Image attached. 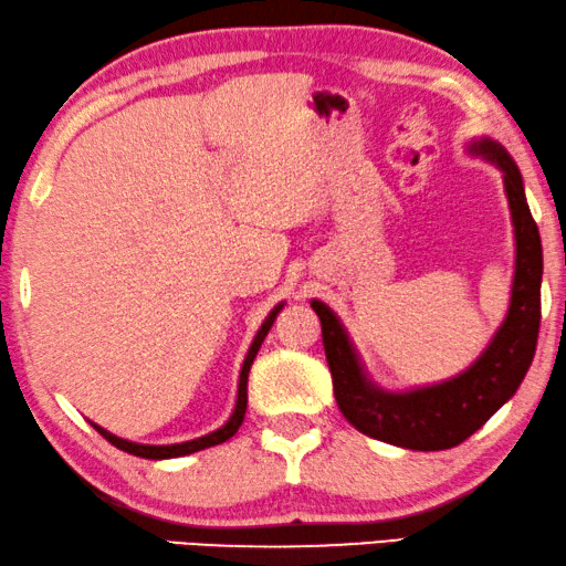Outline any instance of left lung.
<instances>
[{
	"label": "left lung",
	"mask_w": 566,
	"mask_h": 566,
	"mask_svg": "<svg viewBox=\"0 0 566 566\" xmlns=\"http://www.w3.org/2000/svg\"><path fill=\"white\" fill-rule=\"evenodd\" d=\"M474 150L490 156L503 169L518 256H515L511 310L503 328L472 369L443 385L416 389V392H381L366 381L338 317L323 302L313 300V310L323 325V348L331 366L333 395L348 423L369 439L412 451H441L459 446L511 400L536 354L541 274H544L538 226L525 202L518 166L505 154V148L482 140Z\"/></svg>",
	"instance_id": "left-lung-1"
}]
</instances>
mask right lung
I'll return each instance as SVG.
<instances>
[{
  "label": "right lung",
  "mask_w": 566,
  "mask_h": 566,
  "mask_svg": "<svg viewBox=\"0 0 566 566\" xmlns=\"http://www.w3.org/2000/svg\"><path fill=\"white\" fill-rule=\"evenodd\" d=\"M282 305H276L269 317L261 325L256 338H253V344L249 348V356H245L243 361V369H241V381H238V402H235V412L233 418L228 420L226 426L218 428V431H212L210 436H202V439H195V441H187V443H171V446H143V443H133V441H125V439H117V436L107 433L105 428L94 426L99 431V436H105V439L117 446L120 451L133 453V457H143V459H174V457H187V453H195V451H202V449H210V446H218L222 441L233 439L238 428L243 423V416H245V405H249V371H251V364L256 359L261 344H264L269 328H272V323L276 321V315H280Z\"/></svg>",
  "instance_id": "1"
}]
</instances>
